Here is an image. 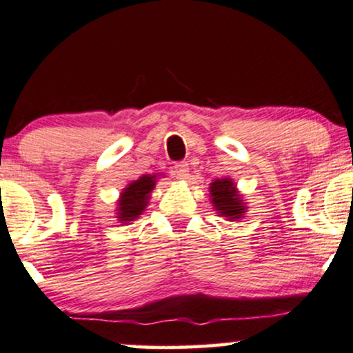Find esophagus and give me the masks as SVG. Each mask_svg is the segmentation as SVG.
<instances>
[{
	"mask_svg": "<svg viewBox=\"0 0 353 353\" xmlns=\"http://www.w3.org/2000/svg\"><path fill=\"white\" fill-rule=\"evenodd\" d=\"M175 175L176 178H180V180H186L190 175V168H188V163L186 162H180L175 165Z\"/></svg>",
	"mask_w": 353,
	"mask_h": 353,
	"instance_id": "obj_1",
	"label": "esophagus"
}]
</instances>
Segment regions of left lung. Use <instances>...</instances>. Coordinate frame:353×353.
Segmentation results:
<instances>
[{
    "label": "left lung",
    "mask_w": 353,
    "mask_h": 353,
    "mask_svg": "<svg viewBox=\"0 0 353 353\" xmlns=\"http://www.w3.org/2000/svg\"><path fill=\"white\" fill-rule=\"evenodd\" d=\"M211 203L219 216L229 217V221H237L245 214V204L241 199V194L229 178L214 180L210 186Z\"/></svg>",
    "instance_id": "obj_1"
}]
</instances>
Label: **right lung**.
<instances>
[{
  "instance_id": "obj_1",
  "label": "right lung",
  "mask_w": 353,
  "mask_h": 353,
  "mask_svg": "<svg viewBox=\"0 0 353 353\" xmlns=\"http://www.w3.org/2000/svg\"><path fill=\"white\" fill-rule=\"evenodd\" d=\"M155 178L157 175H142L123 190L117 201V217L121 223H130L142 214L149 201L150 191L155 188Z\"/></svg>"
}]
</instances>
